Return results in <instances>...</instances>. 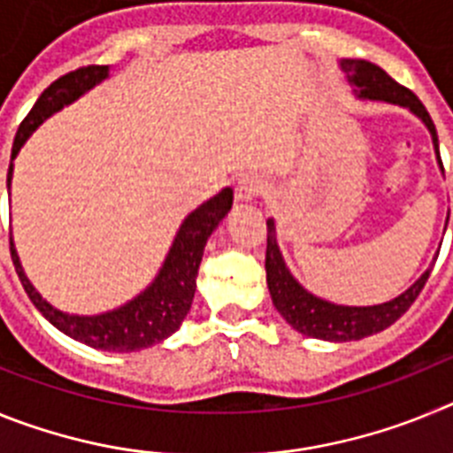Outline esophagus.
<instances>
[{"label": "esophagus", "instance_id": "1", "mask_svg": "<svg viewBox=\"0 0 453 453\" xmlns=\"http://www.w3.org/2000/svg\"><path fill=\"white\" fill-rule=\"evenodd\" d=\"M261 192H263V183L258 181L256 177H250V174H247V177L240 179L238 186H235V199L242 203L254 202V199L258 197Z\"/></svg>", "mask_w": 453, "mask_h": 453}]
</instances>
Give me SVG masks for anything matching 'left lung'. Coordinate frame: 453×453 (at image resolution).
I'll return each instance as SVG.
<instances>
[{"instance_id":"left-lung-1","label":"left lung","mask_w":453,"mask_h":453,"mask_svg":"<svg viewBox=\"0 0 453 453\" xmlns=\"http://www.w3.org/2000/svg\"><path fill=\"white\" fill-rule=\"evenodd\" d=\"M342 70L349 74V81L358 88V95L365 99H379V102L399 104V106L411 108L431 131L434 138L435 154H438V134H435V124L431 119L429 111L424 108V104L415 97V92L408 88L399 86L392 77H388L386 72L379 65L370 61H347L340 63ZM442 167V161H440ZM434 270V267H431ZM431 270L424 272L413 286L408 288L403 295L395 297L392 302L379 303V306H335L331 302L313 297L311 292L303 290L292 274L288 272L283 256L276 247V234H274V219H267V250H265V272H267V288H270L272 303L279 313L283 315L292 329H297L299 334L311 335V338L319 340H334V342H347V340H361L367 335H374L379 331L388 329L390 324L397 322L408 308L413 306L415 299L419 297L422 288L429 281Z\"/></svg>"}]
</instances>
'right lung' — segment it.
I'll return each instance as SVG.
<instances>
[{"label":"right lung","mask_w":453,"mask_h":453,"mask_svg":"<svg viewBox=\"0 0 453 453\" xmlns=\"http://www.w3.org/2000/svg\"><path fill=\"white\" fill-rule=\"evenodd\" d=\"M106 77L108 65H88L67 72V74L56 79L50 88H45V92L34 104L29 115L19 124L13 140V150H11V158L18 156L27 138L38 129L42 119H47L56 111H61L65 104L81 97L83 92L90 90L95 83L104 81ZM11 177H13V163L8 165V186H11ZM231 203H234V190L224 188L219 195L202 203L197 211H192L183 219L181 229L174 238V245H172L170 254H167L154 283L142 295H138L134 302L104 315L79 318V315H67L63 311H56L54 306H50L45 299L40 297L35 288L29 283V279L24 276L13 240H11V258H13L15 272H18L19 281H22L24 290L34 302V306L54 324L56 329H61L70 338L86 342L88 347H95V349L119 351V354L138 351L161 342L181 326L183 318H186L192 306V297H195L197 270L199 263H202L206 240L218 229V224L222 222L224 215L229 213Z\"/></svg>","instance_id":"add662e5"}]
</instances>
